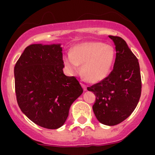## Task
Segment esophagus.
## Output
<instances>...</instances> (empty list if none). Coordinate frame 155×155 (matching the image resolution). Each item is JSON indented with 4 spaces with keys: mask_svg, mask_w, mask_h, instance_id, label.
I'll use <instances>...</instances> for the list:
<instances>
[{
    "mask_svg": "<svg viewBox=\"0 0 155 155\" xmlns=\"http://www.w3.org/2000/svg\"><path fill=\"white\" fill-rule=\"evenodd\" d=\"M81 86H82V87H83L84 91H86V90H87V86H86L84 84H83V83H81Z\"/></svg>",
    "mask_w": 155,
    "mask_h": 155,
    "instance_id": "esophagus-1",
    "label": "esophagus"
}]
</instances>
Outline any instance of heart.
I'll list each match as a JSON object with an SVG mask.
<instances>
[{
    "mask_svg": "<svg viewBox=\"0 0 155 155\" xmlns=\"http://www.w3.org/2000/svg\"><path fill=\"white\" fill-rule=\"evenodd\" d=\"M116 51L112 45L102 42H87L74 46L71 53L66 55L64 62L72 74L79 71L86 80L96 83L104 80L110 73L114 64Z\"/></svg>",
    "mask_w": 155,
    "mask_h": 155,
    "instance_id": "b5f03b06",
    "label": "heart"
}]
</instances>
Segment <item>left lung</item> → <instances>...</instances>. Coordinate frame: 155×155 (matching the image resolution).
I'll return each instance as SVG.
<instances>
[{
    "instance_id": "1",
    "label": "left lung",
    "mask_w": 155,
    "mask_h": 155,
    "mask_svg": "<svg viewBox=\"0 0 155 155\" xmlns=\"http://www.w3.org/2000/svg\"><path fill=\"white\" fill-rule=\"evenodd\" d=\"M116 46L114 67L104 80L87 87L96 96L92 109L102 124L115 126L130 116L141 94L139 62L121 37L109 35Z\"/></svg>"
}]
</instances>
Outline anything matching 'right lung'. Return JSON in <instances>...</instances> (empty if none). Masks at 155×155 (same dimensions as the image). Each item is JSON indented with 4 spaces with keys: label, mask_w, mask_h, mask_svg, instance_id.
Masks as SVG:
<instances>
[{
    "label": "right lung",
    "mask_w": 155,
    "mask_h": 155,
    "mask_svg": "<svg viewBox=\"0 0 155 155\" xmlns=\"http://www.w3.org/2000/svg\"><path fill=\"white\" fill-rule=\"evenodd\" d=\"M61 44L27 46L15 66L16 98L21 112L46 129L62 127L71 104L83 92L75 77L64 74Z\"/></svg>",
    "instance_id": "right-lung-1"
}]
</instances>
